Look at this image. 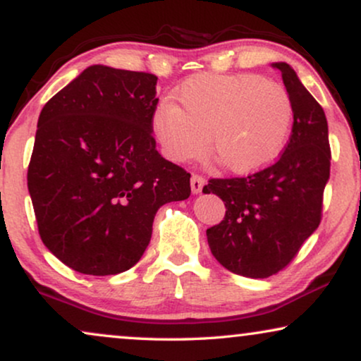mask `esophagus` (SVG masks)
Listing matches in <instances>:
<instances>
[{"label": "esophagus", "mask_w": 361, "mask_h": 361, "mask_svg": "<svg viewBox=\"0 0 361 361\" xmlns=\"http://www.w3.org/2000/svg\"><path fill=\"white\" fill-rule=\"evenodd\" d=\"M204 185H205V179H204V177L197 176V174L192 176V179H190V189H192V192H194V194H200L202 189H204Z\"/></svg>", "instance_id": "esophagus-1"}]
</instances>
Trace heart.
<instances>
[{
  "mask_svg": "<svg viewBox=\"0 0 361 361\" xmlns=\"http://www.w3.org/2000/svg\"><path fill=\"white\" fill-rule=\"evenodd\" d=\"M162 102L151 118L161 149L184 162L212 149L226 169L251 174L278 159L288 145L294 108L278 83L253 73H202ZM211 137L209 138L208 136Z\"/></svg>",
  "mask_w": 361,
  "mask_h": 361,
  "instance_id": "1",
  "label": "heart"
}]
</instances>
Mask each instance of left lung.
I'll return each mask as SVG.
<instances>
[{
  "instance_id": "left-lung-1",
  "label": "left lung",
  "mask_w": 361,
  "mask_h": 361,
  "mask_svg": "<svg viewBox=\"0 0 361 361\" xmlns=\"http://www.w3.org/2000/svg\"><path fill=\"white\" fill-rule=\"evenodd\" d=\"M283 75L294 108L293 131L278 162L248 177L210 179L205 194L219 195L224 220L207 230L215 259L231 273L269 278L286 268L317 230L330 176L329 126L322 106L286 62Z\"/></svg>"
}]
</instances>
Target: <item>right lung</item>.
I'll use <instances>...</instances> for the list:
<instances>
[{
	"mask_svg": "<svg viewBox=\"0 0 361 361\" xmlns=\"http://www.w3.org/2000/svg\"><path fill=\"white\" fill-rule=\"evenodd\" d=\"M157 77L90 66L44 105L27 169L39 235L73 271L118 274L141 259L156 212L190 174L156 149Z\"/></svg>",
	"mask_w": 361,
	"mask_h": 361,
	"instance_id": "add662e5",
	"label": "right lung"
}]
</instances>
